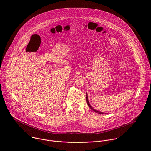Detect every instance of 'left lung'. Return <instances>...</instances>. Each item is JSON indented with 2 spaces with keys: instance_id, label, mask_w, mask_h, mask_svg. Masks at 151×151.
<instances>
[{
  "instance_id": "1",
  "label": "left lung",
  "mask_w": 151,
  "mask_h": 151,
  "mask_svg": "<svg viewBox=\"0 0 151 151\" xmlns=\"http://www.w3.org/2000/svg\"><path fill=\"white\" fill-rule=\"evenodd\" d=\"M86 99H87V104L88 105V106L90 107V108L91 110H93V111H94L95 112L98 113V114H104V113H103V112H99V111H97L95 110L94 108H93V107L91 106V105H90V103H89V101H88V96H87V93H86Z\"/></svg>"
}]
</instances>
